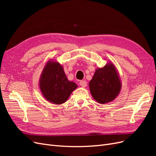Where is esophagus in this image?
<instances>
[{"label":"esophagus","mask_w":156,"mask_h":156,"mask_svg":"<svg viewBox=\"0 0 156 156\" xmlns=\"http://www.w3.org/2000/svg\"><path fill=\"white\" fill-rule=\"evenodd\" d=\"M79 84H80V85H81L82 87L84 88V87H87V81H81V82L79 83Z\"/></svg>","instance_id":"obj_1"}]
</instances>
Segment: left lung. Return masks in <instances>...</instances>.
Listing matches in <instances>:
<instances>
[{
  "label": "left lung",
  "mask_w": 156,
  "mask_h": 156,
  "mask_svg": "<svg viewBox=\"0 0 156 156\" xmlns=\"http://www.w3.org/2000/svg\"><path fill=\"white\" fill-rule=\"evenodd\" d=\"M89 88L92 98L98 103L105 104L119 96L122 83L115 64L108 62L104 67L98 68L89 82Z\"/></svg>",
  "instance_id": "left-lung-1"
}]
</instances>
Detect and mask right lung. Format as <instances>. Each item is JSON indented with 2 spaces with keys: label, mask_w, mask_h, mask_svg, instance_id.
I'll return each mask as SVG.
<instances>
[{
  "label": "right lung",
  "mask_w": 156,
  "mask_h": 156,
  "mask_svg": "<svg viewBox=\"0 0 156 156\" xmlns=\"http://www.w3.org/2000/svg\"><path fill=\"white\" fill-rule=\"evenodd\" d=\"M39 87L47 101L53 104L60 105L68 100L77 85L68 79L62 66L51 59L46 63L42 70Z\"/></svg>",
  "instance_id": "add662e5"
}]
</instances>
